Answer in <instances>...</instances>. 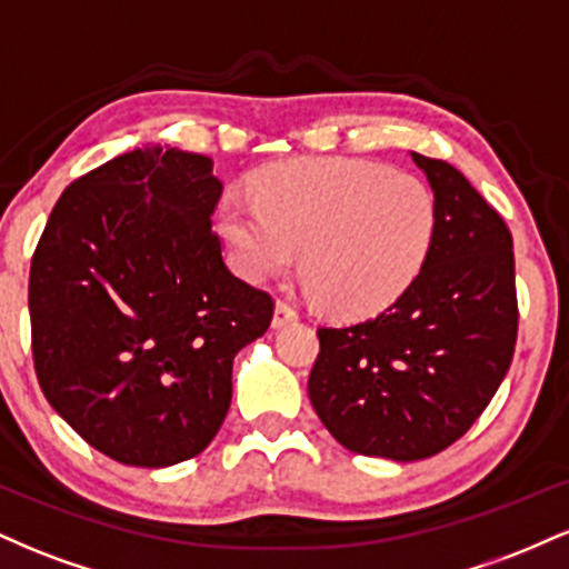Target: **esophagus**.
<instances>
[{"mask_svg":"<svg viewBox=\"0 0 569 569\" xmlns=\"http://www.w3.org/2000/svg\"><path fill=\"white\" fill-rule=\"evenodd\" d=\"M297 318H299V312L293 310V307H291L289 302H283V299H278V302H276V316H272V326H276V329H280V326L297 321Z\"/></svg>","mask_w":569,"mask_h":569,"instance_id":"esophagus-1","label":"esophagus"}]
</instances>
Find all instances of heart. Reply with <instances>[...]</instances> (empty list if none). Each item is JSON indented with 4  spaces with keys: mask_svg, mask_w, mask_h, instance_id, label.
<instances>
[{
    "mask_svg": "<svg viewBox=\"0 0 569 569\" xmlns=\"http://www.w3.org/2000/svg\"><path fill=\"white\" fill-rule=\"evenodd\" d=\"M253 200L221 202V232L248 280L299 270L326 310L361 318L393 305L426 267L436 198L422 179L352 158L264 168Z\"/></svg>",
    "mask_w": 569,
    "mask_h": 569,
    "instance_id": "obj_1",
    "label": "heart"
}]
</instances>
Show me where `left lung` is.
Returning <instances> with one entry per match:
<instances>
[{
    "instance_id": "8db88e82",
    "label": "left lung",
    "mask_w": 569,
    "mask_h": 569,
    "mask_svg": "<svg viewBox=\"0 0 569 569\" xmlns=\"http://www.w3.org/2000/svg\"><path fill=\"white\" fill-rule=\"evenodd\" d=\"M436 198L426 267L369 321L318 329L307 393L345 449L411 462L468 433L511 367L513 240L455 166L411 152Z\"/></svg>"
}]
</instances>
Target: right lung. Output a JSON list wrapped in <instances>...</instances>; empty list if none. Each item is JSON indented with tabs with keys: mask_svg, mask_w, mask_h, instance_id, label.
<instances>
[{
	"mask_svg": "<svg viewBox=\"0 0 569 569\" xmlns=\"http://www.w3.org/2000/svg\"><path fill=\"white\" fill-rule=\"evenodd\" d=\"M221 189L206 154L133 149L63 189L31 257L39 388L122 466L200 455L230 409L232 358L270 329V293L221 259Z\"/></svg>",
	"mask_w": 569,
	"mask_h": 569,
	"instance_id": "right-lung-1",
	"label": "right lung"
}]
</instances>
